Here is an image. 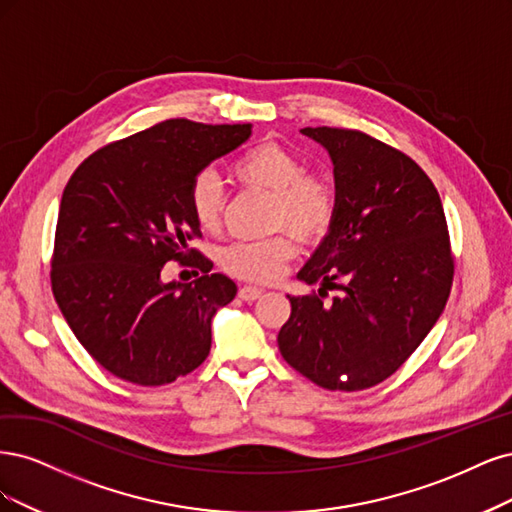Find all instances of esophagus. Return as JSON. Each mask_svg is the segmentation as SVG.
Here are the masks:
<instances>
[{"label": "esophagus", "mask_w": 512, "mask_h": 512, "mask_svg": "<svg viewBox=\"0 0 512 512\" xmlns=\"http://www.w3.org/2000/svg\"><path fill=\"white\" fill-rule=\"evenodd\" d=\"M261 293H263V289L261 287H253V285H244L238 291V295H240L244 302H253V300L261 298Z\"/></svg>", "instance_id": "34e87169"}]
</instances>
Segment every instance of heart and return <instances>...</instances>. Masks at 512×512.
<instances>
[{"label":"heart","instance_id":"b5f03b06","mask_svg":"<svg viewBox=\"0 0 512 512\" xmlns=\"http://www.w3.org/2000/svg\"><path fill=\"white\" fill-rule=\"evenodd\" d=\"M232 174L244 187L272 193L270 227H291L306 240L323 238L332 229L340 193L332 178L306 172L304 159L289 146L263 140L234 159ZM193 217L206 232L221 225L225 193L212 172H200L189 187ZM298 253L293 234L283 229L263 240H238L221 251V266L242 280L272 283L287 272V263Z\"/></svg>","mask_w":512,"mask_h":512}]
</instances>
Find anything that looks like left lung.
<instances>
[{
    "label": "left lung",
    "instance_id": "8db88e82",
    "mask_svg": "<svg viewBox=\"0 0 512 512\" xmlns=\"http://www.w3.org/2000/svg\"><path fill=\"white\" fill-rule=\"evenodd\" d=\"M334 161L338 217L298 278L278 349L323 389L383 383L417 351L449 300L455 257L440 195L415 161L359 129L304 127ZM341 295L327 303L326 289Z\"/></svg>",
    "mask_w": 512,
    "mask_h": 512
}]
</instances>
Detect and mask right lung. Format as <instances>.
<instances>
[{
	"mask_svg": "<svg viewBox=\"0 0 512 512\" xmlns=\"http://www.w3.org/2000/svg\"><path fill=\"white\" fill-rule=\"evenodd\" d=\"M251 127L163 121L97 148L63 189L53 295L87 353L127 383L168 385L210 353L214 312L238 287L225 274H208V259L189 249L202 238L189 187ZM168 260L205 274L187 286L163 284Z\"/></svg>",
	"mask_w": 512,
	"mask_h": 512,
	"instance_id": "add662e5",
	"label": "right lung"
}]
</instances>
